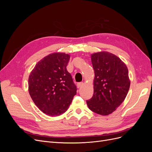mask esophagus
I'll return each instance as SVG.
<instances>
[{"label": "esophagus", "mask_w": 152, "mask_h": 152, "mask_svg": "<svg viewBox=\"0 0 152 152\" xmlns=\"http://www.w3.org/2000/svg\"><path fill=\"white\" fill-rule=\"evenodd\" d=\"M83 84H84L83 82H79V83H78V84H77V86L78 88H79V87H80L82 86H83Z\"/></svg>", "instance_id": "34e87169"}]
</instances>
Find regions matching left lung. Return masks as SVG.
Listing matches in <instances>:
<instances>
[{
  "label": "left lung",
  "mask_w": 152,
  "mask_h": 152,
  "mask_svg": "<svg viewBox=\"0 0 152 152\" xmlns=\"http://www.w3.org/2000/svg\"><path fill=\"white\" fill-rule=\"evenodd\" d=\"M94 71V94L87 104L91 111L108 115L125 99L130 87L126 65L115 55L107 51L91 54Z\"/></svg>",
  "instance_id": "1"
}]
</instances>
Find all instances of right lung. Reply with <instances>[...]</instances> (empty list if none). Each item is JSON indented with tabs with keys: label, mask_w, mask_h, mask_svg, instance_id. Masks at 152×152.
Returning <instances> with one entry per match:
<instances>
[{
	"label": "right lung",
	"mask_w": 152,
	"mask_h": 152,
	"mask_svg": "<svg viewBox=\"0 0 152 152\" xmlns=\"http://www.w3.org/2000/svg\"><path fill=\"white\" fill-rule=\"evenodd\" d=\"M70 56L63 53L48 55L36 64L28 78L29 94L47 115L65 113L77 93V87L66 70Z\"/></svg>",
	"instance_id": "add662e5"
}]
</instances>
